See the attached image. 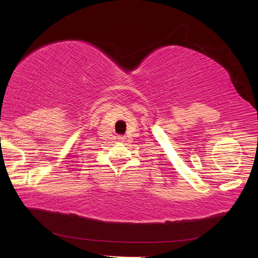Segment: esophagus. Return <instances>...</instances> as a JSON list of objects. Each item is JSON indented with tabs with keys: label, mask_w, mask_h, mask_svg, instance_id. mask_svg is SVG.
Returning <instances> with one entry per match:
<instances>
[{
	"label": "esophagus",
	"mask_w": 258,
	"mask_h": 258,
	"mask_svg": "<svg viewBox=\"0 0 258 258\" xmlns=\"http://www.w3.org/2000/svg\"><path fill=\"white\" fill-rule=\"evenodd\" d=\"M117 140H118L119 142H124V141H125V136H124V135H118V136H117Z\"/></svg>",
	"instance_id": "esophagus-1"
}]
</instances>
